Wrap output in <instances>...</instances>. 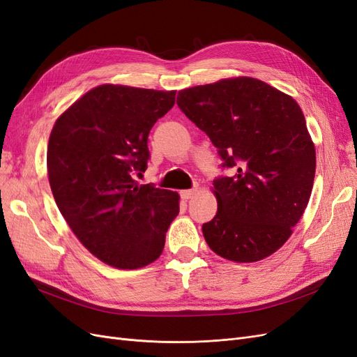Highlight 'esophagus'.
Returning a JSON list of instances; mask_svg holds the SVG:
<instances>
[{
	"instance_id": "34e87169",
	"label": "esophagus",
	"mask_w": 357,
	"mask_h": 357,
	"mask_svg": "<svg viewBox=\"0 0 357 357\" xmlns=\"http://www.w3.org/2000/svg\"><path fill=\"white\" fill-rule=\"evenodd\" d=\"M198 192V188H195V189H186V190H181L180 192V197L185 199V201H188V199H190V198H193V195H195V193Z\"/></svg>"
}]
</instances>
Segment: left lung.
<instances>
[{
    "label": "left lung",
    "mask_w": 357,
    "mask_h": 357,
    "mask_svg": "<svg viewBox=\"0 0 357 357\" xmlns=\"http://www.w3.org/2000/svg\"><path fill=\"white\" fill-rule=\"evenodd\" d=\"M177 105L208 135L231 177L213 181L218 213L202 225L214 253L234 262L273 255L305 211L316 150L291 96L252 77L178 92Z\"/></svg>",
    "instance_id": "1"
}]
</instances>
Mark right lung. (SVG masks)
<instances>
[{"mask_svg":"<svg viewBox=\"0 0 357 357\" xmlns=\"http://www.w3.org/2000/svg\"><path fill=\"white\" fill-rule=\"evenodd\" d=\"M176 102V91L102 84L84 93L53 126L47 172L71 231L102 262L142 268L160 256L178 214V195L153 183L147 138Z\"/></svg>","mask_w":357,"mask_h":357,"instance_id":"1","label":"right lung"}]
</instances>
